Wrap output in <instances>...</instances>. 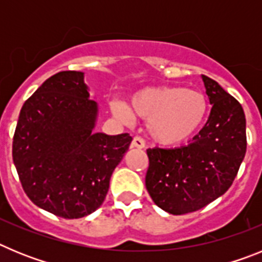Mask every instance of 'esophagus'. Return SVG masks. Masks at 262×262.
<instances>
[{
	"label": "esophagus",
	"mask_w": 262,
	"mask_h": 262,
	"mask_svg": "<svg viewBox=\"0 0 262 262\" xmlns=\"http://www.w3.org/2000/svg\"><path fill=\"white\" fill-rule=\"evenodd\" d=\"M131 147L133 148H139V149H143V148L145 147V143L144 140H143L140 136H135L133 140V143H131Z\"/></svg>",
	"instance_id": "obj_1"
}]
</instances>
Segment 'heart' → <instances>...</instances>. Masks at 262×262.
Instances as JSON below:
<instances>
[{
    "label": "heart",
    "instance_id": "b5f03b06",
    "mask_svg": "<svg viewBox=\"0 0 262 262\" xmlns=\"http://www.w3.org/2000/svg\"><path fill=\"white\" fill-rule=\"evenodd\" d=\"M111 110L120 120L133 115L147 119V131L160 145H180L193 138L207 115V99L201 92L180 86H149L131 97L128 107L114 101Z\"/></svg>",
    "mask_w": 262,
    "mask_h": 262
}]
</instances>
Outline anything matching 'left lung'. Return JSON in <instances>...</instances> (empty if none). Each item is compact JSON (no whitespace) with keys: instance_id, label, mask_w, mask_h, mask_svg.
<instances>
[{"instance_id":"8db88e82","label":"left lung","mask_w":262,"mask_h":262,"mask_svg":"<svg viewBox=\"0 0 262 262\" xmlns=\"http://www.w3.org/2000/svg\"><path fill=\"white\" fill-rule=\"evenodd\" d=\"M212 105L209 119L180 148L147 149L145 187L160 209L184 215L203 209L232 185L247 151L245 115L237 99L202 75Z\"/></svg>"}]
</instances>
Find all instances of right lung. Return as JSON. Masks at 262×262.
<instances>
[{
    "label": "right lung",
    "mask_w": 262,
    "mask_h": 262,
    "mask_svg": "<svg viewBox=\"0 0 262 262\" xmlns=\"http://www.w3.org/2000/svg\"><path fill=\"white\" fill-rule=\"evenodd\" d=\"M97 113L84 73L76 71L51 76L23 103L13 161L34 205L64 219L86 216L102 205L133 138L94 134Z\"/></svg>",
    "instance_id": "right-lung-1"
}]
</instances>
